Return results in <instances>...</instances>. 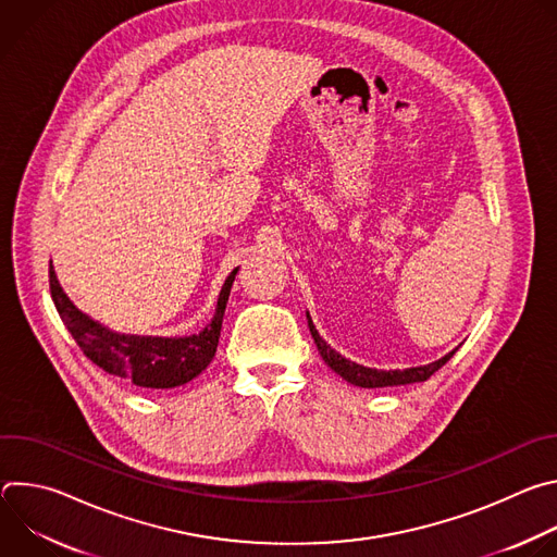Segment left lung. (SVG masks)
I'll return each instance as SVG.
<instances>
[{"instance_id":"left-lung-1","label":"left lung","mask_w":557,"mask_h":557,"mask_svg":"<svg viewBox=\"0 0 557 557\" xmlns=\"http://www.w3.org/2000/svg\"><path fill=\"white\" fill-rule=\"evenodd\" d=\"M306 320H308V329H310V335L317 344V350H320L322 359L329 363V368L333 372H337L342 379H346L348 383L352 385H359V387H387V385H408V383H419V381H425L430 379L438 368H443L458 348H454L451 352H447L445 357L432 361V363H425V366H417V368H404V370H376V368H368V366H361L357 361H350L346 359L344 355H339L335 348H331L322 335L317 333L310 314L306 310Z\"/></svg>"}]
</instances>
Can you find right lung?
Wrapping results in <instances>:
<instances>
[{"label": "right lung", "instance_id": "1", "mask_svg": "<svg viewBox=\"0 0 557 557\" xmlns=\"http://www.w3.org/2000/svg\"><path fill=\"white\" fill-rule=\"evenodd\" d=\"M237 269H233L222 284L211 322L200 333L187 337L125 335L103 326L84 310H78L72 304V299L63 293L52 262L50 295L61 322L92 363H97L108 374L132 381L138 387L170 389L191 381L211 363L218 348L222 317Z\"/></svg>", "mask_w": 557, "mask_h": 557}]
</instances>
